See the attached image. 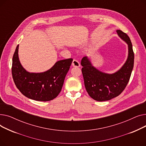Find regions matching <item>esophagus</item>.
Here are the masks:
<instances>
[{
  "label": "esophagus",
  "instance_id": "34e87169",
  "mask_svg": "<svg viewBox=\"0 0 146 146\" xmlns=\"http://www.w3.org/2000/svg\"><path fill=\"white\" fill-rule=\"evenodd\" d=\"M72 66L73 67H80V63L78 60H73V62H72Z\"/></svg>",
  "mask_w": 146,
  "mask_h": 146
}]
</instances>
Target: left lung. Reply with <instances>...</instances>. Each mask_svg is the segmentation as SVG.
<instances>
[{"instance_id": "1", "label": "left lung", "mask_w": 146, "mask_h": 146, "mask_svg": "<svg viewBox=\"0 0 146 146\" xmlns=\"http://www.w3.org/2000/svg\"><path fill=\"white\" fill-rule=\"evenodd\" d=\"M118 36L128 44V56L125 64L113 74L103 73L92 64L87 56L83 57L81 65L84 83L89 96L97 101H105L119 95L129 82L134 66V54L132 44L127 34L117 30Z\"/></svg>"}]
</instances>
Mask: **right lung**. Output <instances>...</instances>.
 <instances>
[{"label":"right lung","mask_w":146,"mask_h":146,"mask_svg":"<svg viewBox=\"0 0 146 146\" xmlns=\"http://www.w3.org/2000/svg\"><path fill=\"white\" fill-rule=\"evenodd\" d=\"M19 45L12 58V74L14 83L26 97L38 101H49L56 98L62 89L72 58L58 61L48 70L29 73L23 67L18 57Z\"/></svg>","instance_id":"add662e5"}]
</instances>
